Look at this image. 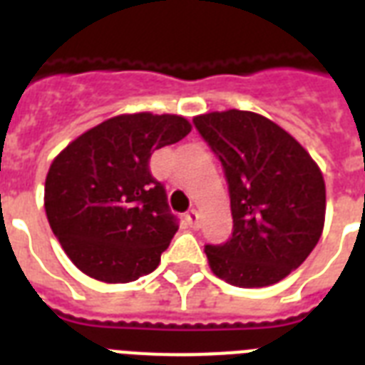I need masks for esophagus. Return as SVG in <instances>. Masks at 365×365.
<instances>
[{
  "mask_svg": "<svg viewBox=\"0 0 365 365\" xmlns=\"http://www.w3.org/2000/svg\"><path fill=\"white\" fill-rule=\"evenodd\" d=\"M185 222H187V225L191 229L199 227V223H200L199 212H197V210H189L187 214H185Z\"/></svg>",
  "mask_w": 365,
  "mask_h": 365,
  "instance_id": "obj_1",
  "label": "esophagus"
}]
</instances>
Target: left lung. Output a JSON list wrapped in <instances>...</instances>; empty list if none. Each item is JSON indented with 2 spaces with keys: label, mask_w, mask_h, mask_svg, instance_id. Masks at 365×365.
Returning <instances> with one entry per match:
<instances>
[{
  "label": "left lung",
  "mask_w": 365,
  "mask_h": 365,
  "mask_svg": "<svg viewBox=\"0 0 365 365\" xmlns=\"http://www.w3.org/2000/svg\"><path fill=\"white\" fill-rule=\"evenodd\" d=\"M193 123L222 160L231 195L233 237L205 248L212 272L239 288L280 282L322 237L320 166L289 132L254 111H210Z\"/></svg>",
  "instance_id": "1"
}]
</instances>
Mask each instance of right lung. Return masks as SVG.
Instances as JSON below:
<instances>
[{
	"label": "right lung",
	"instance_id": "right-lung-1",
	"mask_svg": "<svg viewBox=\"0 0 365 365\" xmlns=\"http://www.w3.org/2000/svg\"><path fill=\"white\" fill-rule=\"evenodd\" d=\"M191 128L182 115L123 113L83 132L54 157L45 178V214L79 271L125 284L159 267L178 225L149 159Z\"/></svg>",
	"mask_w": 365,
	"mask_h": 365
}]
</instances>
